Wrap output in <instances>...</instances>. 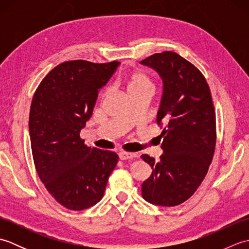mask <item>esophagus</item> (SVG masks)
Here are the masks:
<instances>
[{
	"label": "esophagus",
	"mask_w": 249,
	"mask_h": 249,
	"mask_svg": "<svg viewBox=\"0 0 249 249\" xmlns=\"http://www.w3.org/2000/svg\"><path fill=\"white\" fill-rule=\"evenodd\" d=\"M136 156H137V154H135V153H127V152H121L119 154V157L121 160H130V158H134Z\"/></svg>",
	"instance_id": "34e87169"
}]
</instances>
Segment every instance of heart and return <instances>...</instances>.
<instances>
[{
	"instance_id": "b5f03b06",
	"label": "heart",
	"mask_w": 249,
	"mask_h": 249,
	"mask_svg": "<svg viewBox=\"0 0 249 249\" xmlns=\"http://www.w3.org/2000/svg\"><path fill=\"white\" fill-rule=\"evenodd\" d=\"M153 83L151 79L146 73L142 71H136L131 73L128 82H127V89L128 92L130 91H139V89H152Z\"/></svg>"
}]
</instances>
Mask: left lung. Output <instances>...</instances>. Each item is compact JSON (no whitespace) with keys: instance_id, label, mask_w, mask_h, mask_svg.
Returning <instances> with one entry per match:
<instances>
[{"instance_id":"8db88e82","label":"left lung","mask_w":249,"mask_h":249,"mask_svg":"<svg viewBox=\"0 0 249 249\" xmlns=\"http://www.w3.org/2000/svg\"><path fill=\"white\" fill-rule=\"evenodd\" d=\"M160 73L162 96L157 112L163 154L160 161L143 154L152 167L142 183V197L161 206L185 202L202 183L212 162L216 144V118L212 95L197 67L172 51L142 60Z\"/></svg>"}]
</instances>
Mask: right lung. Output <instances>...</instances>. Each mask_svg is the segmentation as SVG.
<instances>
[{
    "label": "right lung",
    "instance_id": "right-lung-1",
    "mask_svg": "<svg viewBox=\"0 0 249 249\" xmlns=\"http://www.w3.org/2000/svg\"><path fill=\"white\" fill-rule=\"evenodd\" d=\"M119 65L118 61L61 63L32 99L29 129L36 171L48 193L68 210L96 204L119 161L116 153L91 149L80 138L100 89Z\"/></svg>",
    "mask_w": 249,
    "mask_h": 249
}]
</instances>
